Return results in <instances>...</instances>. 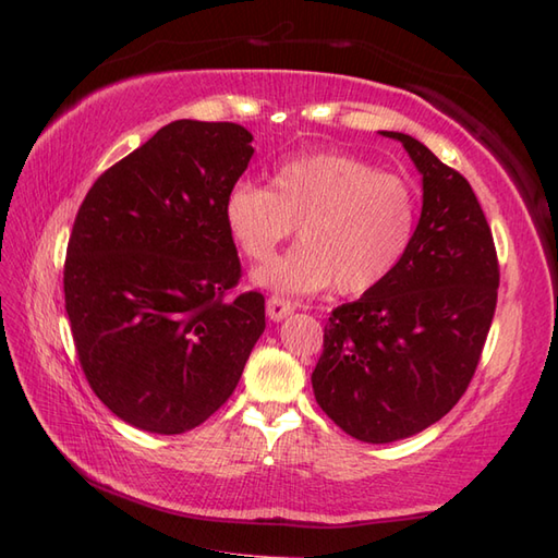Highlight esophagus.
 Returning a JSON list of instances; mask_svg holds the SVG:
<instances>
[{
	"label": "esophagus",
	"instance_id": "34e87169",
	"mask_svg": "<svg viewBox=\"0 0 558 558\" xmlns=\"http://www.w3.org/2000/svg\"><path fill=\"white\" fill-rule=\"evenodd\" d=\"M292 312H294V304L282 298H270L266 302V314L270 322H282V318H288Z\"/></svg>",
	"mask_w": 558,
	"mask_h": 558
}]
</instances>
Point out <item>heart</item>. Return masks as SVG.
<instances>
[{"label":"heart","mask_w":558,"mask_h":558,"mask_svg":"<svg viewBox=\"0 0 558 558\" xmlns=\"http://www.w3.org/2000/svg\"><path fill=\"white\" fill-rule=\"evenodd\" d=\"M230 240L266 260L298 225L300 244L252 272L258 288L312 294L336 282L340 294L376 288L405 258L417 228V201L400 177L348 153L300 156L268 186L236 182L222 201Z\"/></svg>","instance_id":"obj_1"}]
</instances>
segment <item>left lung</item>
I'll return each mask as SVG.
<instances>
[{"instance_id": "1", "label": "left lung", "mask_w": 558, "mask_h": 558, "mask_svg": "<svg viewBox=\"0 0 558 558\" xmlns=\"http://www.w3.org/2000/svg\"><path fill=\"white\" fill-rule=\"evenodd\" d=\"M422 174V216L405 258L324 328L312 374L318 408L364 444L424 432L465 393L487 340L499 264L465 177L417 138L384 132Z\"/></svg>"}]
</instances>
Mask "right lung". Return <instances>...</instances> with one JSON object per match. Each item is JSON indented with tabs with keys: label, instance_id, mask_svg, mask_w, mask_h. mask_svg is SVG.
<instances>
[{
	"label": "right lung",
	"instance_id": "1",
	"mask_svg": "<svg viewBox=\"0 0 558 558\" xmlns=\"http://www.w3.org/2000/svg\"><path fill=\"white\" fill-rule=\"evenodd\" d=\"M252 141L232 122L177 120L78 208L64 266L71 336L93 393L141 432L204 424L266 328L264 294L222 300L240 280L222 201Z\"/></svg>",
	"mask_w": 558,
	"mask_h": 558
}]
</instances>
